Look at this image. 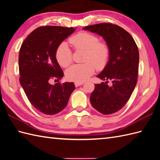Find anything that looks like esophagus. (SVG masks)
Segmentation results:
<instances>
[{"mask_svg":"<svg viewBox=\"0 0 160 160\" xmlns=\"http://www.w3.org/2000/svg\"><path fill=\"white\" fill-rule=\"evenodd\" d=\"M84 84L83 82H75V86L77 87H79L80 85H82V84Z\"/></svg>","mask_w":160,"mask_h":160,"instance_id":"esophagus-1","label":"esophagus"}]
</instances>
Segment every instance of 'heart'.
<instances>
[{"mask_svg":"<svg viewBox=\"0 0 160 160\" xmlns=\"http://www.w3.org/2000/svg\"><path fill=\"white\" fill-rule=\"evenodd\" d=\"M70 44L75 49L85 51L84 64H74L66 71L68 80L84 82L95 71L102 69L109 58L110 49L107 43L99 42L96 36L87 32H80L69 38ZM56 58L61 67H67L72 62V52L66 42L60 43L56 51Z\"/></svg>","mask_w":160,"mask_h":160,"instance_id":"1","label":"heart"}]
</instances>
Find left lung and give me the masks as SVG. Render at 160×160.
Returning a JSON list of instances; mask_svg holds the SVG:
<instances>
[{
  "mask_svg": "<svg viewBox=\"0 0 160 160\" xmlns=\"http://www.w3.org/2000/svg\"><path fill=\"white\" fill-rule=\"evenodd\" d=\"M101 36L110 49L107 65L97 77L106 82L95 84L91 95L92 107L104 115L114 113L127 104L137 84L139 51L134 39L123 28L100 23L83 28ZM112 81L113 85L107 84Z\"/></svg>",
  "mask_w": 160,
  "mask_h": 160,
  "instance_id": "8db88e82",
  "label": "left lung"
}]
</instances>
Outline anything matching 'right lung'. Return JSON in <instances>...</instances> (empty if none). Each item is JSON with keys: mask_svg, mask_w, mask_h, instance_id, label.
I'll return each instance as SVG.
<instances>
[{"mask_svg": "<svg viewBox=\"0 0 160 160\" xmlns=\"http://www.w3.org/2000/svg\"><path fill=\"white\" fill-rule=\"evenodd\" d=\"M75 29L40 27L27 37L20 47V84L31 104L44 114L55 115L63 110L76 88L73 82L50 84L52 79L58 80L64 76L56 58V51Z\"/></svg>", "mask_w": 160, "mask_h": 160, "instance_id": "add662e5", "label": "right lung"}]
</instances>
